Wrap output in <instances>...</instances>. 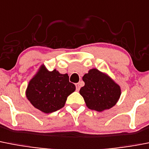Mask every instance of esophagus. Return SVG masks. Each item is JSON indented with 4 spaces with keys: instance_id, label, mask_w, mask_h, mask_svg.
Here are the masks:
<instances>
[{
    "instance_id": "esophagus-1",
    "label": "esophagus",
    "mask_w": 149,
    "mask_h": 149,
    "mask_svg": "<svg viewBox=\"0 0 149 149\" xmlns=\"http://www.w3.org/2000/svg\"><path fill=\"white\" fill-rule=\"evenodd\" d=\"M75 86H76V90H77V91L80 90V84H75Z\"/></svg>"
}]
</instances>
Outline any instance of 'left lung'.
Listing matches in <instances>:
<instances>
[{"label": "left lung", "instance_id": "1", "mask_svg": "<svg viewBox=\"0 0 149 149\" xmlns=\"http://www.w3.org/2000/svg\"><path fill=\"white\" fill-rule=\"evenodd\" d=\"M85 86L80 90L87 107L102 111L109 109L117 103L120 97V88L109 76L96 69L84 74Z\"/></svg>", "mask_w": 149, "mask_h": 149}]
</instances>
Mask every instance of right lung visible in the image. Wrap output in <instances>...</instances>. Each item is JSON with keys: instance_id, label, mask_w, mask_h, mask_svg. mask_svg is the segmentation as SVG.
<instances>
[{"instance_id": "obj_1", "label": "right lung", "mask_w": 149, "mask_h": 149, "mask_svg": "<svg viewBox=\"0 0 149 149\" xmlns=\"http://www.w3.org/2000/svg\"><path fill=\"white\" fill-rule=\"evenodd\" d=\"M69 77L67 74H60L56 69L49 72L42 65L29 83L26 97L43 112L58 111L63 107L67 97L75 90V86L69 82Z\"/></svg>"}]
</instances>
